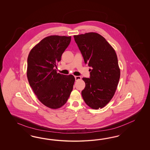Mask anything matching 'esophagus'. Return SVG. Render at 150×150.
<instances>
[{
  "label": "esophagus",
  "instance_id": "esophagus-1",
  "mask_svg": "<svg viewBox=\"0 0 150 150\" xmlns=\"http://www.w3.org/2000/svg\"><path fill=\"white\" fill-rule=\"evenodd\" d=\"M75 79L76 81H77V80L81 79V76H75Z\"/></svg>",
  "mask_w": 150,
  "mask_h": 150
}]
</instances>
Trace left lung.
<instances>
[{
    "label": "left lung",
    "mask_w": 150,
    "mask_h": 150,
    "mask_svg": "<svg viewBox=\"0 0 150 150\" xmlns=\"http://www.w3.org/2000/svg\"><path fill=\"white\" fill-rule=\"evenodd\" d=\"M84 62L91 67L90 76L83 77L82 98L92 109L104 107L112 98L120 79L115 50L103 37L95 32L74 36Z\"/></svg>",
    "instance_id": "1"
}]
</instances>
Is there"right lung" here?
<instances>
[{
	"label": "right lung",
	"instance_id": "obj_1",
	"mask_svg": "<svg viewBox=\"0 0 150 150\" xmlns=\"http://www.w3.org/2000/svg\"><path fill=\"white\" fill-rule=\"evenodd\" d=\"M71 36H50L41 40L27 58L28 81L38 99L45 106L57 109L66 103L75 77L57 73V64L71 41Z\"/></svg>",
	"mask_w": 150,
	"mask_h": 150
}]
</instances>
